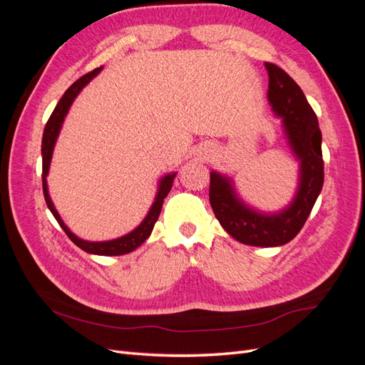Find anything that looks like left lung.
<instances>
[{
  "label": "left lung",
  "mask_w": 365,
  "mask_h": 365,
  "mask_svg": "<svg viewBox=\"0 0 365 365\" xmlns=\"http://www.w3.org/2000/svg\"><path fill=\"white\" fill-rule=\"evenodd\" d=\"M264 68L269 76L271 109L282 118L288 146L300 164L294 200L280 212H259L239 197L230 176L213 170L210 172V204L231 237L240 244L268 248L288 244L300 233L323 189L324 163L318 118L302 88L277 65L264 62Z\"/></svg>",
  "instance_id": "left-lung-1"
}]
</instances>
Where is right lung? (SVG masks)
Returning <instances> with one entry per match:
<instances>
[{"label":"right lung","instance_id":"1","mask_svg":"<svg viewBox=\"0 0 365 365\" xmlns=\"http://www.w3.org/2000/svg\"><path fill=\"white\" fill-rule=\"evenodd\" d=\"M101 71H102V67L96 68L94 71L82 76L79 81H76L68 88V90L65 91V94L62 96L59 103L56 105V108H54L53 114L50 115V118L47 121L46 129H43L42 148H41V152H42V189H43V197H46V202H47V207L50 208V212L53 213L54 217H56L59 225L65 231V235H67L77 247L90 254H97V256H121V254H128L130 251L137 250L143 244V242H145L150 236L153 225H155V222L158 220V216L161 213L164 197L169 195V192L172 189V184H173V180L176 176L175 172L164 175L160 180L155 200H153V204L150 205L146 217L141 220V224L137 228H134L130 233H128L125 236L113 239V240H103V242L83 240L81 237H77L73 231H70V228L65 225L63 220L61 219L56 207H54L51 197L48 195V185H47V175L50 170L53 150H54V145H56V140L59 137L63 120H65V117H67V114L70 111V106L73 105L77 94H79L82 91V88L90 83Z\"/></svg>","mask_w":365,"mask_h":365}]
</instances>
